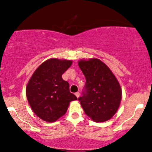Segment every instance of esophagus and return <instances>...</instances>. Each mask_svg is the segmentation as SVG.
<instances>
[{"instance_id": "34e87169", "label": "esophagus", "mask_w": 152, "mask_h": 152, "mask_svg": "<svg viewBox=\"0 0 152 152\" xmlns=\"http://www.w3.org/2000/svg\"><path fill=\"white\" fill-rule=\"evenodd\" d=\"M75 95H76V96L77 97V98H78V97L80 96V93L79 92H76V93H75Z\"/></svg>"}]
</instances>
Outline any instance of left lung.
I'll list each match as a JSON object with an SVG mask.
<instances>
[{
  "instance_id": "8db88e82",
  "label": "left lung",
  "mask_w": 152,
  "mask_h": 152,
  "mask_svg": "<svg viewBox=\"0 0 152 152\" xmlns=\"http://www.w3.org/2000/svg\"><path fill=\"white\" fill-rule=\"evenodd\" d=\"M78 66L86 78L83 96L78 101L83 111L96 122L110 119L116 114L121 100V88L109 68L102 61L81 60Z\"/></svg>"
}]
</instances>
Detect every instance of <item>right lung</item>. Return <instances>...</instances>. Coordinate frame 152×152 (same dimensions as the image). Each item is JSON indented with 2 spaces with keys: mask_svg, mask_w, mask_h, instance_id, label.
I'll list each match as a JSON object with an SVG mask.
<instances>
[{
  "mask_svg": "<svg viewBox=\"0 0 152 152\" xmlns=\"http://www.w3.org/2000/svg\"><path fill=\"white\" fill-rule=\"evenodd\" d=\"M72 64L70 60L50 58L35 71L26 87L31 109L43 121L53 122L66 114L69 103L76 100L62 74Z\"/></svg>",
  "mask_w": 152,
  "mask_h": 152,
  "instance_id": "obj_1",
  "label": "right lung"
}]
</instances>
